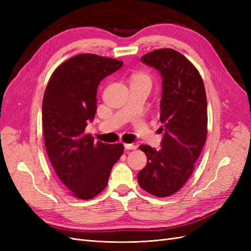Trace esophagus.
I'll list each match as a JSON object with an SVG mask.
<instances>
[{"mask_svg": "<svg viewBox=\"0 0 251 251\" xmlns=\"http://www.w3.org/2000/svg\"><path fill=\"white\" fill-rule=\"evenodd\" d=\"M125 148H126V150H136V149H137V147H136L135 144H132V143H125Z\"/></svg>", "mask_w": 251, "mask_h": 251, "instance_id": "1", "label": "esophagus"}]
</instances>
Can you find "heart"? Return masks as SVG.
<instances>
[{
  "label": "heart",
  "mask_w": 251,
  "mask_h": 251,
  "mask_svg": "<svg viewBox=\"0 0 251 251\" xmlns=\"http://www.w3.org/2000/svg\"><path fill=\"white\" fill-rule=\"evenodd\" d=\"M134 80H146V81H150V78L144 74H139L137 76H135Z\"/></svg>",
  "instance_id": "b5f03b06"
}]
</instances>
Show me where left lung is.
Masks as SVG:
<instances>
[{
  "label": "left lung",
  "instance_id": "left-lung-1",
  "mask_svg": "<svg viewBox=\"0 0 251 251\" xmlns=\"http://www.w3.org/2000/svg\"><path fill=\"white\" fill-rule=\"evenodd\" d=\"M141 60L162 77L160 121L164 134L159 151L139 147L148 163L137 179L144 191L164 198L186 183L206 141V93L199 71L180 52L158 49L147 53Z\"/></svg>",
  "mask_w": 251,
  "mask_h": 251
}]
</instances>
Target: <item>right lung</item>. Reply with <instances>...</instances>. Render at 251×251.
<instances>
[{"instance_id":"1","label":"right lung","mask_w":251,"mask_h":251,"mask_svg":"<svg viewBox=\"0 0 251 251\" xmlns=\"http://www.w3.org/2000/svg\"><path fill=\"white\" fill-rule=\"evenodd\" d=\"M123 65L90 53L75 55L56 68L45 91V147L58 179L75 198L89 200L101 193L124 153L123 143L94 142L85 132L96 113L98 85Z\"/></svg>"}]
</instances>
